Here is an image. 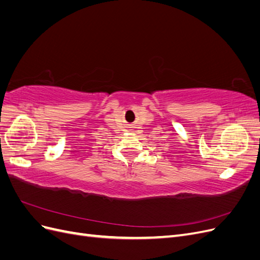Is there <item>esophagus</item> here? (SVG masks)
<instances>
[{"instance_id": "1", "label": "esophagus", "mask_w": 260, "mask_h": 260, "mask_svg": "<svg viewBox=\"0 0 260 260\" xmlns=\"http://www.w3.org/2000/svg\"><path fill=\"white\" fill-rule=\"evenodd\" d=\"M129 128H133V124H129Z\"/></svg>"}]
</instances>
